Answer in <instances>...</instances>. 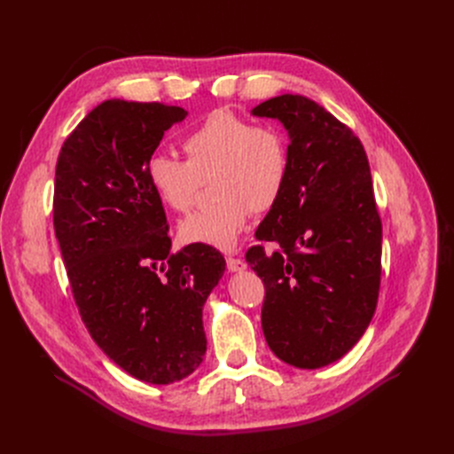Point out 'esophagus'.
<instances>
[{
	"label": "esophagus",
	"instance_id": "1",
	"mask_svg": "<svg viewBox=\"0 0 454 454\" xmlns=\"http://www.w3.org/2000/svg\"><path fill=\"white\" fill-rule=\"evenodd\" d=\"M225 262H227V270H229L231 273L244 271V270L247 268V264L242 261V258H236V256H227Z\"/></svg>",
	"mask_w": 454,
	"mask_h": 454
}]
</instances>
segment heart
Instances as JSON below:
<instances>
[{
    "mask_svg": "<svg viewBox=\"0 0 454 454\" xmlns=\"http://www.w3.org/2000/svg\"><path fill=\"white\" fill-rule=\"evenodd\" d=\"M186 160L166 153L149 155L144 176L157 200L174 212H188L203 181L210 176L215 200L179 225L184 244H205L229 251L239 242L253 212H268L288 181V145L273 125L227 109L207 114L183 138Z\"/></svg>",
    "mask_w": 454,
    "mask_h": 454,
    "instance_id": "obj_1",
    "label": "heart"
}]
</instances>
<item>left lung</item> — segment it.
<instances>
[{
  "label": "left lung",
  "instance_id": "left-lung-1",
  "mask_svg": "<svg viewBox=\"0 0 454 454\" xmlns=\"http://www.w3.org/2000/svg\"><path fill=\"white\" fill-rule=\"evenodd\" d=\"M251 113L290 137L285 192L254 232L278 249L246 253L266 288L264 338L283 362L317 370L353 349L377 309L382 223L370 162L351 129L305 96H277Z\"/></svg>",
  "mask_w": 454,
  "mask_h": 454
}]
</instances>
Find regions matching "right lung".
Wrapping results in <instances>:
<instances>
[{"label":"right lung","mask_w":454,"mask_h":454,"mask_svg":"<svg viewBox=\"0 0 454 454\" xmlns=\"http://www.w3.org/2000/svg\"><path fill=\"white\" fill-rule=\"evenodd\" d=\"M181 106L106 99L64 140L53 225L84 327L123 372L171 384L207 351L203 305L225 258L205 244L171 253L162 203L144 166Z\"/></svg>","instance_id":"1"}]
</instances>
